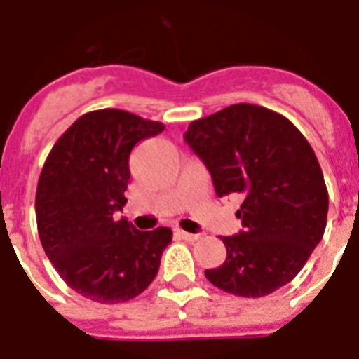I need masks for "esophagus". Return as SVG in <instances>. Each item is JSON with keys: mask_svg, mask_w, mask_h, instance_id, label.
I'll use <instances>...</instances> for the list:
<instances>
[{"mask_svg": "<svg viewBox=\"0 0 359 359\" xmlns=\"http://www.w3.org/2000/svg\"><path fill=\"white\" fill-rule=\"evenodd\" d=\"M177 235L184 240H189V242H196V240L201 236L200 233H187V231H182V229H177Z\"/></svg>", "mask_w": 359, "mask_h": 359, "instance_id": "34e87169", "label": "esophagus"}]
</instances>
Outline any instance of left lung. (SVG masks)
I'll use <instances>...</instances> for the list:
<instances>
[{
  "label": "left lung",
  "instance_id": "obj_1",
  "mask_svg": "<svg viewBox=\"0 0 359 359\" xmlns=\"http://www.w3.org/2000/svg\"><path fill=\"white\" fill-rule=\"evenodd\" d=\"M184 140L219 198H243L236 210L242 231L221 236L226 261L205 277L243 298L291 283L321 242L328 215V189L307 138L273 110L236 103L193 121Z\"/></svg>",
  "mask_w": 359,
  "mask_h": 359
}]
</instances>
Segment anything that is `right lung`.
Masks as SVG:
<instances>
[{
  "mask_svg": "<svg viewBox=\"0 0 359 359\" xmlns=\"http://www.w3.org/2000/svg\"><path fill=\"white\" fill-rule=\"evenodd\" d=\"M165 130L119 109L87 112L59 137L36 187L45 254L72 290L98 304L138 297L158 276L172 229L138 231L117 219L126 205L130 154Z\"/></svg>",
  "mask_w": 359,
  "mask_h": 359,
  "instance_id": "obj_1",
  "label": "right lung"
}]
</instances>
